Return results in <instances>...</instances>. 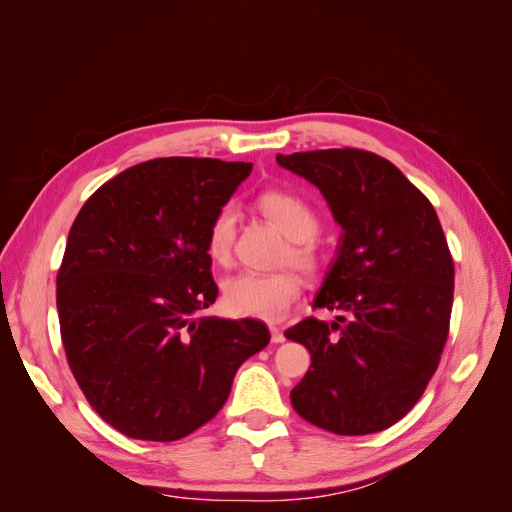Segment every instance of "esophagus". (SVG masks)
Wrapping results in <instances>:
<instances>
[{
  "instance_id": "obj_1",
  "label": "esophagus",
  "mask_w": 512,
  "mask_h": 512,
  "mask_svg": "<svg viewBox=\"0 0 512 512\" xmlns=\"http://www.w3.org/2000/svg\"><path fill=\"white\" fill-rule=\"evenodd\" d=\"M270 336H273V343H284L286 341L284 330L277 328V325H270Z\"/></svg>"
}]
</instances>
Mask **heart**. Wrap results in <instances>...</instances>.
<instances>
[{"instance_id":"b5f03b06","label":"heart","mask_w":512,"mask_h":512,"mask_svg":"<svg viewBox=\"0 0 512 512\" xmlns=\"http://www.w3.org/2000/svg\"><path fill=\"white\" fill-rule=\"evenodd\" d=\"M257 206L270 222L281 228L288 237V248L281 262L297 266L303 273H317L321 257L314 237H317L321 220L299 195L284 189H268L257 198ZM237 231V209L233 204H222L211 217L206 228V255L215 264L226 266L233 259ZM303 284L292 270H281L273 275L242 273L224 284V308L233 317H248L262 321H279L286 317L292 303L301 297Z\"/></svg>"}]
</instances>
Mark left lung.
<instances>
[{"instance_id":"8db88e82","label":"left lung","mask_w":512,"mask_h":512,"mask_svg":"<svg viewBox=\"0 0 512 512\" xmlns=\"http://www.w3.org/2000/svg\"><path fill=\"white\" fill-rule=\"evenodd\" d=\"M321 189L343 226L339 257L308 317L286 330L312 363L290 402L336 436L389 429L413 409L440 365L453 308V257L433 204L402 171L365 149L277 156Z\"/></svg>"}]
</instances>
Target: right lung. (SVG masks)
<instances>
[{"label": "right lung", "instance_id": "1", "mask_svg": "<svg viewBox=\"0 0 512 512\" xmlns=\"http://www.w3.org/2000/svg\"><path fill=\"white\" fill-rule=\"evenodd\" d=\"M250 162L156 158L96 189L57 273L65 358L92 409L127 438L173 442L215 418L262 321L204 314L217 299L206 228Z\"/></svg>", "mask_w": 512, "mask_h": 512}]
</instances>
